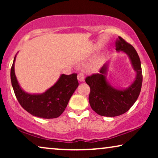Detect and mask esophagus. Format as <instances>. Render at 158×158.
I'll return each mask as SVG.
<instances>
[{
	"label": "esophagus",
	"instance_id": "34e87169",
	"mask_svg": "<svg viewBox=\"0 0 158 158\" xmlns=\"http://www.w3.org/2000/svg\"><path fill=\"white\" fill-rule=\"evenodd\" d=\"M77 80H78V81L80 82L85 81V77H84V75L83 73H79V74L77 75Z\"/></svg>",
	"mask_w": 158,
	"mask_h": 158
}]
</instances>
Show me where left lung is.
<instances>
[{"instance_id": "left-lung-1", "label": "left lung", "mask_w": 158, "mask_h": 158, "mask_svg": "<svg viewBox=\"0 0 158 158\" xmlns=\"http://www.w3.org/2000/svg\"><path fill=\"white\" fill-rule=\"evenodd\" d=\"M117 52L125 53L130 60L135 78L127 88L114 87L107 79L109 61L103 64L100 73L86 77L85 82L90 88L89 103L92 109L98 115L117 116L126 113L132 106L141 91L142 72L139 55L131 44L118 36L116 43Z\"/></svg>"}]
</instances>
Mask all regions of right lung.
<instances>
[{"label": "right lung", "mask_w": 158, "mask_h": 158, "mask_svg": "<svg viewBox=\"0 0 158 158\" xmlns=\"http://www.w3.org/2000/svg\"><path fill=\"white\" fill-rule=\"evenodd\" d=\"M16 55L10 69V81L17 100L21 106L31 115L40 118H54L60 116L78 87L77 74H62L57 82L45 92L30 94L21 87L15 74Z\"/></svg>", "instance_id": "right-lung-1"}]
</instances>
